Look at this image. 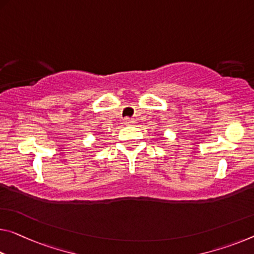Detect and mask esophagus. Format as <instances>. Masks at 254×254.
<instances>
[{
    "instance_id": "1",
    "label": "esophagus",
    "mask_w": 254,
    "mask_h": 254,
    "mask_svg": "<svg viewBox=\"0 0 254 254\" xmlns=\"http://www.w3.org/2000/svg\"><path fill=\"white\" fill-rule=\"evenodd\" d=\"M123 122H124V124H127V126H130V124H132V123L134 122V121L132 120V119H130V118H126V119L123 120Z\"/></svg>"
}]
</instances>
